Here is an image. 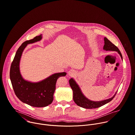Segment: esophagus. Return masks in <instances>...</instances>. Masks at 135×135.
Wrapping results in <instances>:
<instances>
[{
    "mask_svg": "<svg viewBox=\"0 0 135 135\" xmlns=\"http://www.w3.org/2000/svg\"><path fill=\"white\" fill-rule=\"evenodd\" d=\"M76 73H76V70H74V69H70V70H69L68 71V75H69L70 76H74L76 75Z\"/></svg>",
    "mask_w": 135,
    "mask_h": 135,
    "instance_id": "1",
    "label": "esophagus"
}]
</instances>
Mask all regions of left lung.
<instances>
[{"instance_id":"obj_1","label":"left lung","mask_w":135,"mask_h":135,"mask_svg":"<svg viewBox=\"0 0 135 135\" xmlns=\"http://www.w3.org/2000/svg\"><path fill=\"white\" fill-rule=\"evenodd\" d=\"M104 45L103 47V49L105 50L106 51H117L119 53V54L120 55L121 58L122 59L121 53L120 52L118 47L115 46V45L113 44L110 41H109L107 37H104ZM69 82L70 86L72 88L73 91V100L74 102L77 105L85 109H94V108H98L103 106V105L110 102L114 98L117 92L114 94V95L110 99H109L104 101L94 102V101H90L84 97V95L82 94L79 86L73 78H71L70 79H69Z\"/></svg>"}]
</instances>
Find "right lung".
Instances as JSON below:
<instances>
[{
    "instance_id": "add662e5",
    "label": "right lung",
    "mask_w": 135,
    "mask_h": 135,
    "mask_svg": "<svg viewBox=\"0 0 135 135\" xmlns=\"http://www.w3.org/2000/svg\"><path fill=\"white\" fill-rule=\"evenodd\" d=\"M42 35L23 42L16 51L10 69V79L16 97L23 103L34 107H44L50 104L54 100L57 79L66 73L55 74L40 82L33 83L25 80L21 76L19 65L22 52L27 44L41 40Z\"/></svg>"
}]
</instances>
